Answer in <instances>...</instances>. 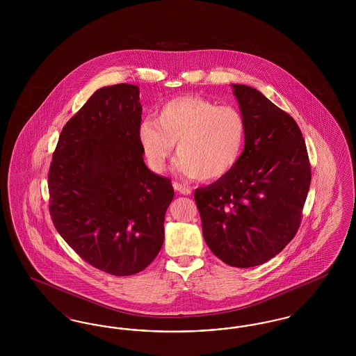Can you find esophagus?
Returning a JSON list of instances; mask_svg holds the SVG:
<instances>
[{
    "instance_id": "1",
    "label": "esophagus",
    "mask_w": 356,
    "mask_h": 356,
    "mask_svg": "<svg viewBox=\"0 0 356 356\" xmlns=\"http://www.w3.org/2000/svg\"><path fill=\"white\" fill-rule=\"evenodd\" d=\"M173 188H175L176 192H179L181 195H189L191 193V189L188 186L180 184V183H173Z\"/></svg>"
}]
</instances>
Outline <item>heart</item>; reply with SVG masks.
Here are the masks:
<instances>
[{
	"instance_id": "b5f03b06",
	"label": "heart",
	"mask_w": 356,
	"mask_h": 356,
	"mask_svg": "<svg viewBox=\"0 0 356 356\" xmlns=\"http://www.w3.org/2000/svg\"><path fill=\"white\" fill-rule=\"evenodd\" d=\"M245 140V120L232 105H218L200 96L165 102L154 119L138 128L147 164L160 173L167 168L177 143V168L191 177L215 181L235 170Z\"/></svg>"
}]
</instances>
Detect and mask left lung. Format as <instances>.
I'll return each mask as SVG.
<instances>
[{
    "label": "left lung",
    "mask_w": 356,
    "mask_h": 356,
    "mask_svg": "<svg viewBox=\"0 0 356 356\" xmlns=\"http://www.w3.org/2000/svg\"><path fill=\"white\" fill-rule=\"evenodd\" d=\"M245 120L235 170L197 188L204 240L231 267L260 266L295 237L311 184V164L296 121L259 90L234 84Z\"/></svg>",
    "instance_id": "obj_1"
}]
</instances>
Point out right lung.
Wrapping results in <instances>:
<instances>
[{
	"label": "right lung",
	"mask_w": 356,
	"mask_h": 356,
	"mask_svg": "<svg viewBox=\"0 0 356 356\" xmlns=\"http://www.w3.org/2000/svg\"><path fill=\"white\" fill-rule=\"evenodd\" d=\"M140 89H97L63 128L48 173L57 232L88 264L115 276L145 270L164 243L175 191L147 168Z\"/></svg>",
	"instance_id": "add662e5"
}]
</instances>
